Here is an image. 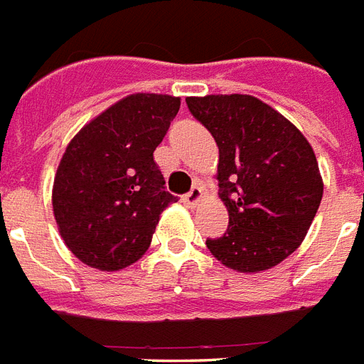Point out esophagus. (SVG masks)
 Returning a JSON list of instances; mask_svg holds the SVG:
<instances>
[{
  "instance_id": "1",
  "label": "esophagus",
  "mask_w": 364,
  "mask_h": 364,
  "mask_svg": "<svg viewBox=\"0 0 364 364\" xmlns=\"http://www.w3.org/2000/svg\"><path fill=\"white\" fill-rule=\"evenodd\" d=\"M200 199H203V190H200L199 186H193V188L184 196V203L190 206L199 205Z\"/></svg>"
}]
</instances>
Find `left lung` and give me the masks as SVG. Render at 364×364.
Here are the masks:
<instances>
[{
	"label": "left lung",
	"mask_w": 364,
	"mask_h": 364,
	"mask_svg": "<svg viewBox=\"0 0 364 364\" xmlns=\"http://www.w3.org/2000/svg\"><path fill=\"white\" fill-rule=\"evenodd\" d=\"M220 150L218 186L229 228L206 248L228 269L254 274L289 257L306 237L323 178L306 136L254 95L188 97Z\"/></svg>",
	"instance_id": "left-lung-1"
}]
</instances>
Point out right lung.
I'll return each mask as SVG.
<instances>
[{
    "mask_svg": "<svg viewBox=\"0 0 364 364\" xmlns=\"http://www.w3.org/2000/svg\"><path fill=\"white\" fill-rule=\"evenodd\" d=\"M180 97L132 94L90 120L67 144L52 186L58 231L92 269L120 270L152 242L161 212L176 197L154 161Z\"/></svg>",
    "mask_w": 364,
    "mask_h": 364,
    "instance_id": "obj_1",
    "label": "right lung"
}]
</instances>
